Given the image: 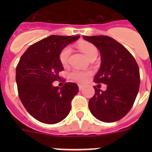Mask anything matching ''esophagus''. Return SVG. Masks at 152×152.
I'll return each instance as SVG.
<instances>
[{
	"instance_id": "obj_1",
	"label": "esophagus",
	"mask_w": 152,
	"mask_h": 152,
	"mask_svg": "<svg viewBox=\"0 0 152 152\" xmlns=\"http://www.w3.org/2000/svg\"><path fill=\"white\" fill-rule=\"evenodd\" d=\"M78 88H79V90H80V91H81V90L84 89V86L82 85V84H78Z\"/></svg>"
}]
</instances>
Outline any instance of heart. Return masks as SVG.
Wrapping results in <instances>:
<instances>
[{
  "mask_svg": "<svg viewBox=\"0 0 152 152\" xmlns=\"http://www.w3.org/2000/svg\"><path fill=\"white\" fill-rule=\"evenodd\" d=\"M78 48L81 52L85 55V56L89 59L90 58L94 55H97V49L93 44L88 42H81L78 44ZM70 53H71V49L69 47L64 48L61 52L60 53L59 59L62 65H66L68 64V58H69ZM91 73L90 72H80V71H73L70 74V77L72 80L77 81V82H85L88 80V77L90 76Z\"/></svg>",
  "mask_w": 152,
  "mask_h": 152,
  "instance_id": "obj_1",
  "label": "heart"
}]
</instances>
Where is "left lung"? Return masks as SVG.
I'll list each match as a JSON object with an SVG mask.
<instances>
[{
  "label": "left lung",
  "instance_id": "1",
  "mask_svg": "<svg viewBox=\"0 0 152 152\" xmlns=\"http://www.w3.org/2000/svg\"><path fill=\"white\" fill-rule=\"evenodd\" d=\"M100 51V68L94 76L97 84H107L104 91L94 87L89 100L93 116L104 123L121 119L133 106L140 84L139 68L134 57L122 44L107 36H84Z\"/></svg>",
  "mask_w": 152,
  "mask_h": 152
}]
</instances>
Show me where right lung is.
Returning a JSON list of instances; mask_svg holds the SVG:
<instances>
[{"instance_id":"obj_1","label":"right lung","mask_w":152,"mask_h":152,"mask_svg":"<svg viewBox=\"0 0 152 152\" xmlns=\"http://www.w3.org/2000/svg\"><path fill=\"white\" fill-rule=\"evenodd\" d=\"M79 37L49 36L30 45L17 64L16 82L19 97L27 112L41 123L56 124L70 113L78 86L68 82L59 88L54 87L52 83L59 80L58 73L64 70L60 53Z\"/></svg>"}]
</instances>
